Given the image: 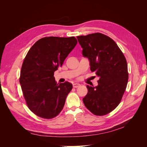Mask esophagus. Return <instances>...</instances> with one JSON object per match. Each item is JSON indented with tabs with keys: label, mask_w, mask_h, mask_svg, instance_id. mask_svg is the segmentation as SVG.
I'll list each match as a JSON object with an SVG mask.
<instances>
[{
	"label": "esophagus",
	"mask_w": 147,
	"mask_h": 147,
	"mask_svg": "<svg viewBox=\"0 0 147 147\" xmlns=\"http://www.w3.org/2000/svg\"><path fill=\"white\" fill-rule=\"evenodd\" d=\"M79 86H80V83H73V87L74 88H78Z\"/></svg>",
	"instance_id": "obj_1"
}]
</instances>
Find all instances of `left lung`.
Segmentation results:
<instances>
[{"label": "left lung", "instance_id": "left-lung-1", "mask_svg": "<svg viewBox=\"0 0 147 147\" xmlns=\"http://www.w3.org/2000/svg\"><path fill=\"white\" fill-rule=\"evenodd\" d=\"M82 55L90 61L91 72L99 77L98 85H87L83 99L86 107L98 116L113 111L119 104L128 81L125 57L117 43L100 33L77 37Z\"/></svg>", "mask_w": 147, "mask_h": 147}]
</instances>
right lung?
Returning <instances> with one entry per match:
<instances>
[{
	"label": "right lung",
	"mask_w": 147,
	"mask_h": 147,
	"mask_svg": "<svg viewBox=\"0 0 147 147\" xmlns=\"http://www.w3.org/2000/svg\"><path fill=\"white\" fill-rule=\"evenodd\" d=\"M77 43L74 37H43L29 50L20 83L29 109L37 116L51 119L63 110L72 84L68 82L57 84L54 72Z\"/></svg>",
	"instance_id": "right-lung-1"
}]
</instances>
